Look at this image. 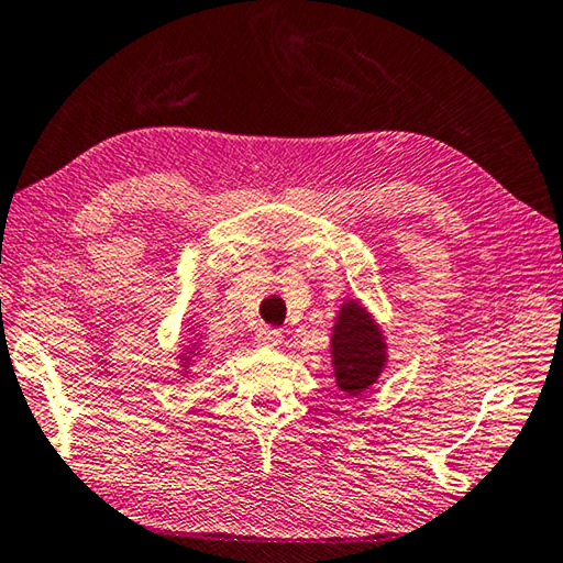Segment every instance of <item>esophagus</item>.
Here are the masks:
<instances>
[{
	"label": "esophagus",
	"mask_w": 563,
	"mask_h": 563,
	"mask_svg": "<svg viewBox=\"0 0 563 563\" xmlns=\"http://www.w3.org/2000/svg\"><path fill=\"white\" fill-rule=\"evenodd\" d=\"M254 339L258 345H266V349H273V345H278L283 341V331L280 329H273V327H266L261 324L254 333Z\"/></svg>",
	"instance_id": "1"
}]
</instances>
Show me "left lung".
<instances>
[{"instance_id":"obj_1","label":"left lung","mask_w":563,"mask_h":563,"mask_svg":"<svg viewBox=\"0 0 563 563\" xmlns=\"http://www.w3.org/2000/svg\"><path fill=\"white\" fill-rule=\"evenodd\" d=\"M333 375L341 391L357 397L369 385H375L382 367L387 363V345L375 319L361 302H345L331 336Z\"/></svg>"}]
</instances>
